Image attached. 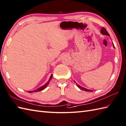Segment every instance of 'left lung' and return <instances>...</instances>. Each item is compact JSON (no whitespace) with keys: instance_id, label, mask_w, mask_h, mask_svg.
I'll return each mask as SVG.
<instances>
[{"instance_id":"obj_1","label":"left lung","mask_w":126,"mask_h":126,"mask_svg":"<svg viewBox=\"0 0 126 126\" xmlns=\"http://www.w3.org/2000/svg\"><path fill=\"white\" fill-rule=\"evenodd\" d=\"M100 33H101V34H102L103 35H107V36H110V34H109V33H108L106 29H105V28H104V27L101 28V31H100ZM113 48H115V47H114V46L113 43ZM75 83H76V82H75ZM76 85H77V86L79 87V88L81 89L82 90L85 91H87H87H89H89H90V92H92V90L86 89H85V88H84V87H83L80 86V85H78L77 83H76Z\"/></svg>"}]
</instances>
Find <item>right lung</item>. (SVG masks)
<instances>
[{"label": "right lung", "instance_id": "right-lung-1", "mask_svg": "<svg viewBox=\"0 0 126 126\" xmlns=\"http://www.w3.org/2000/svg\"><path fill=\"white\" fill-rule=\"evenodd\" d=\"M52 78V75H51L50 76V77L48 81L47 82L45 85H43V86L39 87V88H38V89H36V90H35L31 91H28V92H29V93H33V92H38V91H42V90H44V89H45L46 88V87L47 86H48V85L49 84V82H50V80H51Z\"/></svg>", "mask_w": 126, "mask_h": 126}]
</instances>
